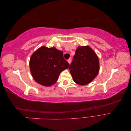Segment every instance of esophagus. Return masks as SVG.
<instances>
[{
    "mask_svg": "<svg viewBox=\"0 0 131 131\" xmlns=\"http://www.w3.org/2000/svg\"><path fill=\"white\" fill-rule=\"evenodd\" d=\"M68 61V62L69 63V64H70L71 62H72V59H71V58H69V59H68V61Z\"/></svg>",
    "mask_w": 131,
    "mask_h": 131,
    "instance_id": "34e87169",
    "label": "esophagus"
}]
</instances>
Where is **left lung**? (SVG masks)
<instances>
[{"label":"left lung","instance_id":"obj_1","mask_svg":"<svg viewBox=\"0 0 131 131\" xmlns=\"http://www.w3.org/2000/svg\"><path fill=\"white\" fill-rule=\"evenodd\" d=\"M69 69L75 83L80 85L89 84L100 71L97 55L89 46H79Z\"/></svg>","mask_w":131,"mask_h":131}]
</instances>
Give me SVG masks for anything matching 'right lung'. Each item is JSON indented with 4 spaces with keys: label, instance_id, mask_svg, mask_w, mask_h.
I'll use <instances>...</instances> for the list:
<instances>
[{
    "label": "right lung",
    "instance_id": "right-lung-1",
    "mask_svg": "<svg viewBox=\"0 0 131 131\" xmlns=\"http://www.w3.org/2000/svg\"><path fill=\"white\" fill-rule=\"evenodd\" d=\"M69 64L63 58L62 51L55 47L41 46L31 56L29 67L34 80L44 86H50L57 81L60 73Z\"/></svg>",
    "mask_w": 131,
    "mask_h": 131
}]
</instances>
